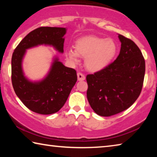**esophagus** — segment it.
I'll list each match as a JSON object with an SVG mask.
<instances>
[{"mask_svg":"<svg viewBox=\"0 0 157 157\" xmlns=\"http://www.w3.org/2000/svg\"><path fill=\"white\" fill-rule=\"evenodd\" d=\"M78 79L79 81H83L85 79V76L83 75V74L81 73H78Z\"/></svg>","mask_w":157,"mask_h":157,"instance_id":"34e87169","label":"esophagus"}]
</instances>
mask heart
Masks as SVG:
<instances>
[{"label": "heart", "mask_w": 157, "mask_h": 157, "mask_svg": "<svg viewBox=\"0 0 157 157\" xmlns=\"http://www.w3.org/2000/svg\"><path fill=\"white\" fill-rule=\"evenodd\" d=\"M74 48L75 50H66V59L73 64H77L80 57H84L85 66L91 72H98L107 67L117 52L116 44L112 39L94 35L77 39Z\"/></svg>", "instance_id": "heart-1"}]
</instances>
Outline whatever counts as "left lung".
Returning a JSON list of instances; mask_svg holds the SVG:
<instances>
[{
    "instance_id": "left-lung-1",
    "label": "left lung",
    "mask_w": 157,
    "mask_h": 157,
    "mask_svg": "<svg viewBox=\"0 0 157 157\" xmlns=\"http://www.w3.org/2000/svg\"><path fill=\"white\" fill-rule=\"evenodd\" d=\"M120 54L113 62L87 75V99L95 113L111 116L126 110L141 92L145 72L142 52L131 39L118 34Z\"/></svg>"
}]
</instances>
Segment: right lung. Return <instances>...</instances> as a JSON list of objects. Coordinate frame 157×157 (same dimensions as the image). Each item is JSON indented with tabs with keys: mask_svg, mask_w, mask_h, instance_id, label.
Wrapping results in <instances>:
<instances>
[{
	"mask_svg": "<svg viewBox=\"0 0 157 157\" xmlns=\"http://www.w3.org/2000/svg\"><path fill=\"white\" fill-rule=\"evenodd\" d=\"M66 28L41 27L30 32L21 41L12 57V82L14 91L25 107L34 112L52 114L57 112L67 100L78 77L75 69L68 68L55 57L47 75L33 82L24 75L22 62L26 50L46 45L63 52Z\"/></svg>",
	"mask_w": 157,
	"mask_h": 157,
	"instance_id": "obj_1",
	"label": "right lung"
}]
</instances>
